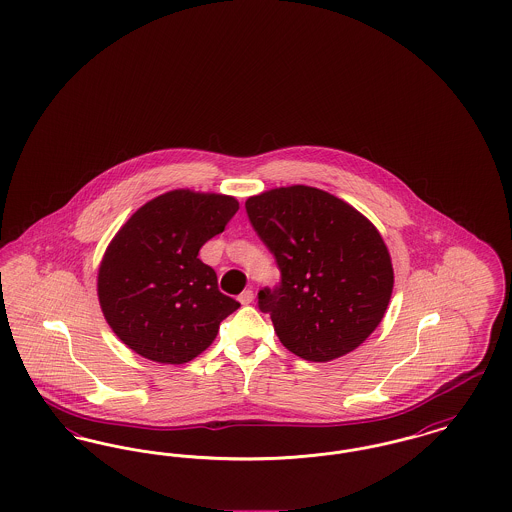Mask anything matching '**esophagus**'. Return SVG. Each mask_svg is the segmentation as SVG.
I'll use <instances>...</instances> for the list:
<instances>
[{"instance_id":"esophagus-1","label":"esophagus","mask_w":512,"mask_h":512,"mask_svg":"<svg viewBox=\"0 0 512 512\" xmlns=\"http://www.w3.org/2000/svg\"><path fill=\"white\" fill-rule=\"evenodd\" d=\"M238 301H240L242 305H249V303L253 301V292H251V290H244V292L238 295Z\"/></svg>"}]
</instances>
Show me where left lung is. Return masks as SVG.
<instances>
[{"instance_id": "8db88e82", "label": "left lung", "mask_w": 512, "mask_h": 512, "mask_svg": "<svg viewBox=\"0 0 512 512\" xmlns=\"http://www.w3.org/2000/svg\"><path fill=\"white\" fill-rule=\"evenodd\" d=\"M245 211L280 268V286L259 292V309L282 345L313 363L357 349L393 290L376 226L340 197L301 184L253 195Z\"/></svg>"}]
</instances>
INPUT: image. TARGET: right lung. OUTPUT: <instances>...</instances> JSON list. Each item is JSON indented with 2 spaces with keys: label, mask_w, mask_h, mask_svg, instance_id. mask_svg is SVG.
Segmentation results:
<instances>
[{
  "label": "right lung",
  "mask_w": 512,
  "mask_h": 512,
  "mask_svg": "<svg viewBox=\"0 0 512 512\" xmlns=\"http://www.w3.org/2000/svg\"><path fill=\"white\" fill-rule=\"evenodd\" d=\"M238 209L232 195L172 190L122 224L99 265L98 297L107 324L134 353L184 365L240 307L219 292L217 272L197 257Z\"/></svg>",
  "instance_id": "right-lung-1"
}]
</instances>
